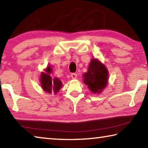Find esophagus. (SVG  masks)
<instances>
[{
  "instance_id": "obj_1",
  "label": "esophagus",
  "mask_w": 148,
  "mask_h": 148,
  "mask_svg": "<svg viewBox=\"0 0 148 148\" xmlns=\"http://www.w3.org/2000/svg\"><path fill=\"white\" fill-rule=\"evenodd\" d=\"M71 77L72 79H76V77H77V74H76V73H72V74H71Z\"/></svg>"
}]
</instances>
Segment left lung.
Listing matches in <instances>:
<instances>
[{"label": "left lung", "mask_w": 148, "mask_h": 148, "mask_svg": "<svg viewBox=\"0 0 148 148\" xmlns=\"http://www.w3.org/2000/svg\"><path fill=\"white\" fill-rule=\"evenodd\" d=\"M109 72L99 59L92 58L87 72L83 74L84 83L94 94H101L108 84Z\"/></svg>", "instance_id": "1"}]
</instances>
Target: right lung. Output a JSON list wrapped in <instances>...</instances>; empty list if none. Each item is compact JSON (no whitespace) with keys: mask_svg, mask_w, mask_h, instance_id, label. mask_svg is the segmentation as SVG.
<instances>
[{"mask_svg":"<svg viewBox=\"0 0 148 148\" xmlns=\"http://www.w3.org/2000/svg\"><path fill=\"white\" fill-rule=\"evenodd\" d=\"M44 71L45 72H41L40 77L41 87L47 93L56 95L62 87V83L58 77H54L52 79L50 76V74H51L52 72V67L51 66H47Z\"/></svg>","mask_w":148,"mask_h":148,"instance_id":"obj_1","label":"right lung"}]
</instances>
